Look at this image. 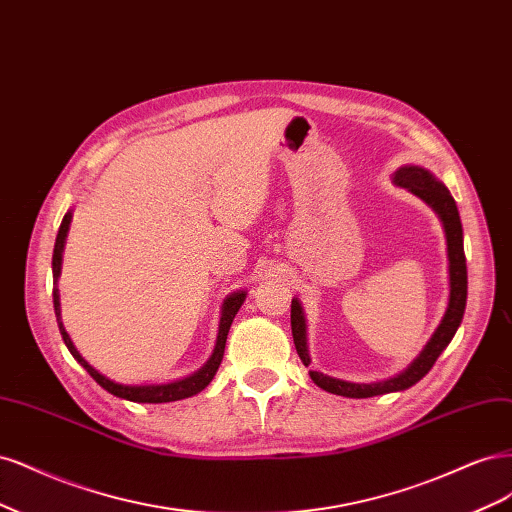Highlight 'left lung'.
I'll use <instances>...</instances> for the list:
<instances>
[{
  "label": "left lung",
  "instance_id": "1",
  "mask_svg": "<svg viewBox=\"0 0 512 512\" xmlns=\"http://www.w3.org/2000/svg\"><path fill=\"white\" fill-rule=\"evenodd\" d=\"M393 183L410 191L412 195H417L419 200H423L438 214V219L444 229V236H447L449 304H447V310H444V317H442L440 325L436 327V332L423 346V351L415 359H412L410 366L406 370H402L400 374L385 378V381H376V383H353V381H342V378H336V376H327L317 370L308 372L312 383H315L317 387L334 393V395H344V398H372V395L404 391L415 383H419L421 378L432 370L440 353L447 349L449 342L453 340V336L457 332L461 319H464L466 298H468L464 229H461L459 210H457V204L453 200L451 191L444 187V183H440V180L430 170H425L421 166H402L400 170H395ZM306 327L308 325H306L302 302L298 298H293L291 300L293 342H295V351H298V355L302 359V364L308 368L310 353H308Z\"/></svg>",
  "mask_w": 512,
  "mask_h": 512
}]
</instances>
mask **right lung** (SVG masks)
Instances as JSON below:
<instances>
[{
  "label": "right lung",
  "mask_w": 512,
  "mask_h": 512,
  "mask_svg": "<svg viewBox=\"0 0 512 512\" xmlns=\"http://www.w3.org/2000/svg\"><path fill=\"white\" fill-rule=\"evenodd\" d=\"M70 223H72V210L65 212V217L61 221L59 227V234L55 240V251H53V304H55V315H57V323H59V332L61 338L68 346V351L72 353V357L78 361V364L85 368L93 378L95 383L104 387L108 393L117 395V398L129 400V402H140V404H163V402H176V400H185L191 398V395L200 393L202 389H206L210 385V381L217 374L221 361H223V353H225V342H227V334H229V327L234 323V317L238 315L240 306L246 300V291H234L232 295H227L223 300L221 306V321H219V334H217V344H214V351L208 357L206 364L185 376V378H178V381L172 383H159V385H123L112 381V378L104 376L100 370H95L89 361L78 353V349L74 346L70 334L65 332L63 321H61V302H59V276H61V263H63V246H65V238H68L70 232Z\"/></svg>",
  "instance_id": "1"
}]
</instances>
